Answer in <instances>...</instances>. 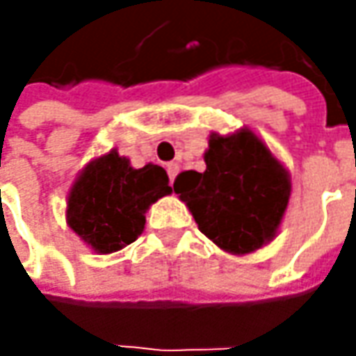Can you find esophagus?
<instances>
[{"mask_svg":"<svg viewBox=\"0 0 356 356\" xmlns=\"http://www.w3.org/2000/svg\"><path fill=\"white\" fill-rule=\"evenodd\" d=\"M178 170H180V166H178L176 162H170V164H166V172H168V178H170V182H174V178H176Z\"/></svg>","mask_w":356,"mask_h":356,"instance_id":"obj_1","label":"esophagus"}]
</instances>
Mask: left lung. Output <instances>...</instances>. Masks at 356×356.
Listing matches in <instances>:
<instances>
[{"label":"left lung","instance_id":"left-lung-1","mask_svg":"<svg viewBox=\"0 0 356 356\" xmlns=\"http://www.w3.org/2000/svg\"><path fill=\"white\" fill-rule=\"evenodd\" d=\"M204 162V172H180L174 180L200 232L234 255L267 245L291 196L287 168L248 127L226 136L212 132Z\"/></svg>","mask_w":356,"mask_h":356}]
</instances>
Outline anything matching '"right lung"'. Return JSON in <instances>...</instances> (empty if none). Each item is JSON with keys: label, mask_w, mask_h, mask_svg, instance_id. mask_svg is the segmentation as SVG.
Instances as JSON below:
<instances>
[{"label": "right lung", "mask_w": 356, "mask_h": 356, "mask_svg": "<svg viewBox=\"0 0 356 356\" xmlns=\"http://www.w3.org/2000/svg\"><path fill=\"white\" fill-rule=\"evenodd\" d=\"M170 192L162 166L132 168L113 148L81 170L67 200V224L95 253L118 252L143 234L146 210Z\"/></svg>", "instance_id": "obj_1"}]
</instances>
